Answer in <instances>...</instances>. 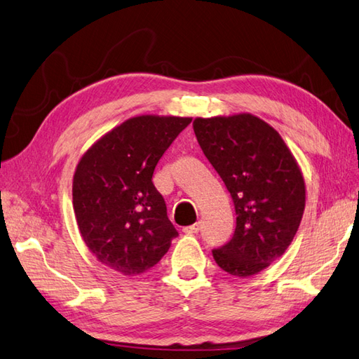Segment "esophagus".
<instances>
[{
	"mask_svg": "<svg viewBox=\"0 0 359 359\" xmlns=\"http://www.w3.org/2000/svg\"><path fill=\"white\" fill-rule=\"evenodd\" d=\"M200 229H201L200 222H195V224H192V226H187V227L182 229V232L187 233V235H195V233L200 232Z\"/></svg>",
	"mask_w": 359,
	"mask_h": 359,
	"instance_id": "34e87169",
	"label": "esophagus"
}]
</instances>
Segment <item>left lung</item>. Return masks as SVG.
<instances>
[{
	"label": "left lung",
	"instance_id": "8db88e82",
	"mask_svg": "<svg viewBox=\"0 0 359 359\" xmlns=\"http://www.w3.org/2000/svg\"><path fill=\"white\" fill-rule=\"evenodd\" d=\"M205 158L224 181L236 212L233 238L213 258L224 272L259 273L287 250L306 207L302 172L281 135L252 114L195 118Z\"/></svg>",
	"mask_w": 359,
	"mask_h": 359
}]
</instances>
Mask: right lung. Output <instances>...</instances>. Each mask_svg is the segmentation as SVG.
Wrapping results in <instances>:
<instances>
[{
    "label": "right lung",
    "mask_w": 359,
    "mask_h": 359,
    "mask_svg": "<svg viewBox=\"0 0 359 359\" xmlns=\"http://www.w3.org/2000/svg\"><path fill=\"white\" fill-rule=\"evenodd\" d=\"M190 121L189 116H133L79 158L72 184L79 233L87 249L115 272H146L178 236L152 175Z\"/></svg>",
    "instance_id": "1"
}]
</instances>
